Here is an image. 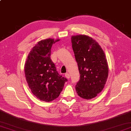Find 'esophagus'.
<instances>
[{"mask_svg": "<svg viewBox=\"0 0 131 131\" xmlns=\"http://www.w3.org/2000/svg\"><path fill=\"white\" fill-rule=\"evenodd\" d=\"M65 77L66 78H68V79H69L70 78V74H69V73H66L65 74Z\"/></svg>", "mask_w": 131, "mask_h": 131, "instance_id": "1", "label": "esophagus"}]
</instances>
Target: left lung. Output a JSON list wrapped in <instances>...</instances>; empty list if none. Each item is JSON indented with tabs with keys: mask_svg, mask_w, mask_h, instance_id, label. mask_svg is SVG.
Wrapping results in <instances>:
<instances>
[{
	"mask_svg": "<svg viewBox=\"0 0 131 131\" xmlns=\"http://www.w3.org/2000/svg\"><path fill=\"white\" fill-rule=\"evenodd\" d=\"M71 43L80 74L77 93L83 99H93L102 91L107 80L105 54L98 43L88 36H72Z\"/></svg>",
	"mask_w": 131,
	"mask_h": 131,
	"instance_id": "obj_1",
	"label": "left lung"
}]
</instances>
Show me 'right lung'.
<instances>
[{
    "mask_svg": "<svg viewBox=\"0 0 131 131\" xmlns=\"http://www.w3.org/2000/svg\"><path fill=\"white\" fill-rule=\"evenodd\" d=\"M54 43L50 38L39 41L30 51L25 65L26 79L32 93L46 102L57 98L68 81L58 74L51 59V48Z\"/></svg>",
    "mask_w": 131,
    "mask_h": 131,
    "instance_id": "obj_1",
    "label": "right lung"
}]
</instances>
